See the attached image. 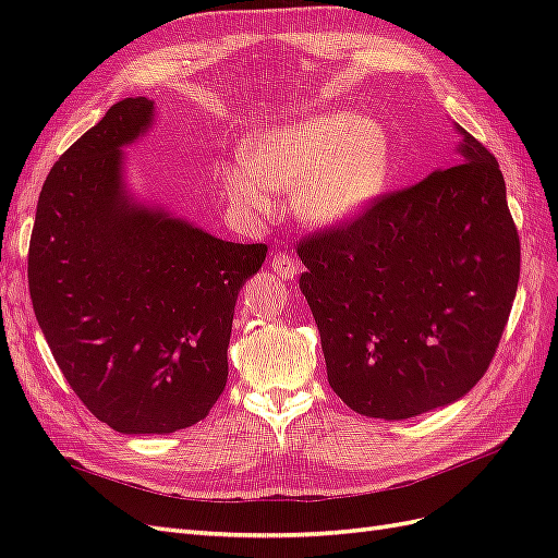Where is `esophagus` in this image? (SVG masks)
<instances>
[{
  "label": "esophagus",
  "mask_w": 558,
  "mask_h": 558,
  "mask_svg": "<svg viewBox=\"0 0 558 558\" xmlns=\"http://www.w3.org/2000/svg\"><path fill=\"white\" fill-rule=\"evenodd\" d=\"M269 267H272L275 275L283 281H291L300 272L295 256H291V253H286V251H277L275 256L269 258Z\"/></svg>",
  "instance_id": "34e87169"
}]
</instances>
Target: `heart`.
I'll return each mask as SVG.
<instances>
[{"label":"heart","instance_id":"1","mask_svg":"<svg viewBox=\"0 0 558 558\" xmlns=\"http://www.w3.org/2000/svg\"><path fill=\"white\" fill-rule=\"evenodd\" d=\"M244 165L221 172V185L244 214H269L272 193H291L302 221L340 226L386 193L393 140L373 118L332 111L267 128L246 142Z\"/></svg>","mask_w":558,"mask_h":558}]
</instances>
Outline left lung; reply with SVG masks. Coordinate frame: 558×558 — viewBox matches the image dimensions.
I'll return each mask as SVG.
<instances>
[{
    "label": "left lung",
    "instance_id": "obj_1",
    "mask_svg": "<svg viewBox=\"0 0 558 558\" xmlns=\"http://www.w3.org/2000/svg\"><path fill=\"white\" fill-rule=\"evenodd\" d=\"M381 195L298 244L328 381L353 412L410 418L463 398L494 361L521 246L494 154Z\"/></svg>",
    "mask_w": 558,
    "mask_h": 558
}]
</instances>
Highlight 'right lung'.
Masks as SVG:
<instances>
[{
    "label": "right lung",
    "mask_w": 558,
    "mask_h": 558,
    "mask_svg": "<svg viewBox=\"0 0 558 558\" xmlns=\"http://www.w3.org/2000/svg\"><path fill=\"white\" fill-rule=\"evenodd\" d=\"M154 123L128 97L48 172L32 228L29 298L78 400L118 433L205 418L228 381L234 302L265 244H234L137 205L123 146Z\"/></svg>",
    "instance_id": "add662e5"
}]
</instances>
